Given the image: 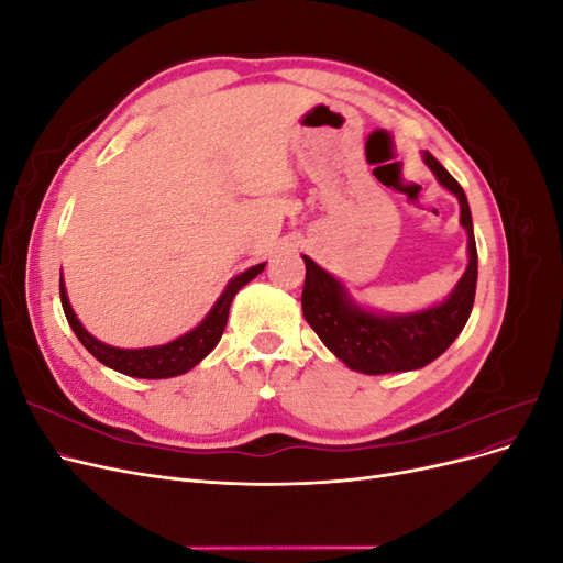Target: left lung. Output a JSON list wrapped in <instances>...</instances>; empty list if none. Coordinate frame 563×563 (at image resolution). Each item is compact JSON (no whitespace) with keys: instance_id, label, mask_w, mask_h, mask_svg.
Instances as JSON below:
<instances>
[{"instance_id":"8db88e82","label":"left lung","mask_w":563,"mask_h":563,"mask_svg":"<svg viewBox=\"0 0 563 563\" xmlns=\"http://www.w3.org/2000/svg\"><path fill=\"white\" fill-rule=\"evenodd\" d=\"M422 162L430 166L439 185L457 197L460 225L467 232V267L444 300L406 314L376 312L356 302L347 286L331 272L302 255L305 319L340 362L352 371L366 373V376L428 366L437 356L444 354L460 331L465 329L474 305L476 244L467 197L463 187L430 152H422Z\"/></svg>"}]
</instances>
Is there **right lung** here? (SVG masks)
<instances>
[{
	"instance_id": "right-lung-1",
	"label": "right lung",
	"mask_w": 563,
	"mask_h": 563,
	"mask_svg": "<svg viewBox=\"0 0 563 563\" xmlns=\"http://www.w3.org/2000/svg\"><path fill=\"white\" fill-rule=\"evenodd\" d=\"M263 269H265V263H258L244 269L242 275L232 277L225 286V291L220 294L218 300L213 302L209 314L203 317L192 331L178 335L176 340H168L164 345H152V347H114L103 343V340L93 338L87 329H84V323L77 319L73 310L70 298H67L63 269H60V302H63L67 323L73 327L79 343L87 347L100 364H106L108 368L124 373V376H131V378H147V380L176 378L195 368L203 356L218 345L220 335L225 331L230 305L234 296L240 294V288H244L251 279L258 277Z\"/></svg>"
}]
</instances>
